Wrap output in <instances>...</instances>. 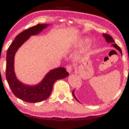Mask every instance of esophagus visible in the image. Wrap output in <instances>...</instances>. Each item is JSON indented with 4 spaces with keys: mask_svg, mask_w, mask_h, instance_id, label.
<instances>
[{
    "mask_svg": "<svg viewBox=\"0 0 129 129\" xmlns=\"http://www.w3.org/2000/svg\"><path fill=\"white\" fill-rule=\"evenodd\" d=\"M66 70L69 73H70L71 72H72V66H71V65H67L66 67Z\"/></svg>",
    "mask_w": 129,
    "mask_h": 129,
    "instance_id": "obj_1",
    "label": "esophagus"
}]
</instances>
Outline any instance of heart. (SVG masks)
Masks as SVG:
<instances>
[{
    "label": "heart",
    "instance_id": "obj_1",
    "mask_svg": "<svg viewBox=\"0 0 129 129\" xmlns=\"http://www.w3.org/2000/svg\"><path fill=\"white\" fill-rule=\"evenodd\" d=\"M86 41H87V39H86Z\"/></svg>",
    "mask_w": 129,
    "mask_h": 129
}]
</instances>
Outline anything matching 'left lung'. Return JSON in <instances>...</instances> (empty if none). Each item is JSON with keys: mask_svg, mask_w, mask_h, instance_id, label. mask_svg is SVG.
<instances>
[{"mask_svg": "<svg viewBox=\"0 0 129 129\" xmlns=\"http://www.w3.org/2000/svg\"><path fill=\"white\" fill-rule=\"evenodd\" d=\"M103 36L104 37V38H105V39H106V41H107V42L108 43H112V46H113L114 48H115L116 50H118V51H119V52L121 53V54H122V51H121V49L120 48V47H119V46L117 45L116 44H115V41H114L113 39L112 38V37H111V36H110V35H107V34L103 33ZM74 91H75V90H73V91H72V94H73V97L75 98V99H76V100L77 101L79 102V101L77 100V98H76V96H75V93H74Z\"/></svg>", "mask_w": 129, "mask_h": 129, "instance_id": "obj_1", "label": "left lung"}]
</instances>
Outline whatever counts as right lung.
<instances>
[{
    "mask_svg": "<svg viewBox=\"0 0 129 129\" xmlns=\"http://www.w3.org/2000/svg\"><path fill=\"white\" fill-rule=\"evenodd\" d=\"M48 24H38L23 31L15 38L9 47L7 53L6 78L13 94L22 101L36 103L47 100L50 96L54 82L69 76L63 67H58L50 70L39 84L35 85L23 84L17 79L14 72V56L17 50L31 36L38 35Z\"/></svg>",
    "mask_w": 129,
    "mask_h": 129,
    "instance_id": "1",
    "label": "right lung"
}]
</instances>
